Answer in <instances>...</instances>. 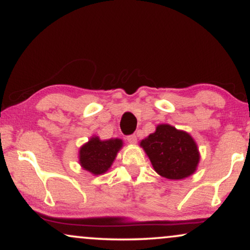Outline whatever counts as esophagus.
I'll return each mask as SVG.
<instances>
[{"instance_id":"esophagus-1","label":"esophagus","mask_w":250,"mask_h":250,"mask_svg":"<svg viewBox=\"0 0 250 250\" xmlns=\"http://www.w3.org/2000/svg\"><path fill=\"white\" fill-rule=\"evenodd\" d=\"M127 140H128V142L129 143H131V145H134V143H136V141H137V137H136V135H129V136L127 137Z\"/></svg>"}]
</instances>
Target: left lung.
<instances>
[{
  "label": "left lung",
  "mask_w": 250,
  "mask_h": 250,
  "mask_svg": "<svg viewBox=\"0 0 250 250\" xmlns=\"http://www.w3.org/2000/svg\"><path fill=\"white\" fill-rule=\"evenodd\" d=\"M157 174L169 180H181L196 170L200 155L193 137L169 125H157L156 131L142 140Z\"/></svg>",
  "instance_id": "1"
}]
</instances>
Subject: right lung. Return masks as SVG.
Segmentation results:
<instances>
[{
  "label": "right lung",
  "mask_w": 250,
  "mask_h": 250,
  "mask_svg": "<svg viewBox=\"0 0 250 250\" xmlns=\"http://www.w3.org/2000/svg\"><path fill=\"white\" fill-rule=\"evenodd\" d=\"M121 147L122 141L119 139L101 141L99 137H93L80 149V163L91 174H103L110 168Z\"/></svg>",
  "instance_id": "1"
}]
</instances>
